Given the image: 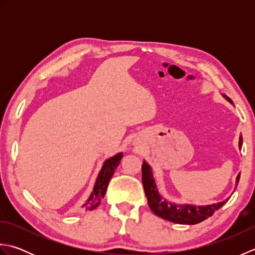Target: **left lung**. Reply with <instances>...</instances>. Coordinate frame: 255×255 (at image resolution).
<instances>
[{
	"label": "left lung",
	"instance_id": "8db88e82",
	"mask_svg": "<svg viewBox=\"0 0 255 255\" xmlns=\"http://www.w3.org/2000/svg\"><path fill=\"white\" fill-rule=\"evenodd\" d=\"M226 101H228L230 104L234 105V102L231 101L230 97L226 94H221ZM242 148V136L239 137V149ZM240 180V173L236 178V186ZM142 184L144 188L145 196L148 199V204L150 209L153 211L159 217L165 220H169L171 223L180 224V225H196L202 223L205 219L209 218L213 216L216 210L228 202V198H226L223 202L210 204V205H202L197 206L194 204H177L172 203L169 199L162 196L159 193L158 186L153 176L152 167L150 166L147 161L143 160L142 163ZM235 192V191H234Z\"/></svg>",
	"mask_w": 255,
	"mask_h": 255
}]
</instances>
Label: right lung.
I'll list each match as a JSON object with an SVG mask.
<instances>
[{
  "mask_svg": "<svg viewBox=\"0 0 255 255\" xmlns=\"http://www.w3.org/2000/svg\"><path fill=\"white\" fill-rule=\"evenodd\" d=\"M123 155V152H118L117 154L113 155L112 158L104 161L99 175L96 177L93 191H92L90 197L86 199V202L81 206V208L85 210H93L100 205L102 199L105 196L108 183H110L116 167L121 163Z\"/></svg>",
  "mask_w": 255,
  "mask_h": 255,
  "instance_id": "1",
  "label": "right lung"
}]
</instances>
